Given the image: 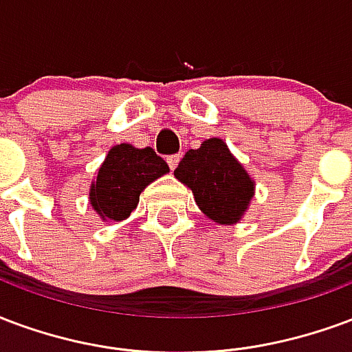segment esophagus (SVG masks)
Wrapping results in <instances>:
<instances>
[{
    "label": "esophagus",
    "mask_w": 352,
    "mask_h": 352,
    "mask_svg": "<svg viewBox=\"0 0 352 352\" xmlns=\"http://www.w3.org/2000/svg\"><path fill=\"white\" fill-rule=\"evenodd\" d=\"M166 163L170 166V170H174L179 163V155H168V157H166Z\"/></svg>",
    "instance_id": "1"
}]
</instances>
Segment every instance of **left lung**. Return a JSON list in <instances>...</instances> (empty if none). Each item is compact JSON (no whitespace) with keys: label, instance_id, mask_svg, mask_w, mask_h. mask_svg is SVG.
<instances>
[{"label":"left lung","instance_id":"1","mask_svg":"<svg viewBox=\"0 0 352 352\" xmlns=\"http://www.w3.org/2000/svg\"><path fill=\"white\" fill-rule=\"evenodd\" d=\"M174 176L193 191L202 214L219 225L242 219L255 195V182L221 138H208L199 150H189Z\"/></svg>","mask_w":352,"mask_h":352}]
</instances>
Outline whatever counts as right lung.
I'll use <instances>...</instances> for the list:
<instances>
[{
  "mask_svg": "<svg viewBox=\"0 0 352 352\" xmlns=\"http://www.w3.org/2000/svg\"><path fill=\"white\" fill-rule=\"evenodd\" d=\"M168 173L163 157L151 148L118 144L110 148L89 187V202L102 221H123L137 208L140 193Z\"/></svg>",
  "mask_w": 352,
  "mask_h": 352,
  "instance_id": "1",
  "label": "right lung"
}]
</instances>
